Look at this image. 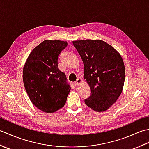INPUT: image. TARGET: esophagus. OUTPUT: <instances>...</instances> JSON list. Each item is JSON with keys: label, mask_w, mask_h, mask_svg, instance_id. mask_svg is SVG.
Segmentation results:
<instances>
[{"label": "esophagus", "mask_w": 149, "mask_h": 149, "mask_svg": "<svg viewBox=\"0 0 149 149\" xmlns=\"http://www.w3.org/2000/svg\"><path fill=\"white\" fill-rule=\"evenodd\" d=\"M81 83H82V79L80 78H78L77 81L75 82V86H79V85H80Z\"/></svg>", "instance_id": "1"}]
</instances>
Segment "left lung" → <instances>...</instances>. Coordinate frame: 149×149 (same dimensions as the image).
Returning <instances> with one entry per match:
<instances>
[{
    "instance_id": "obj_1",
    "label": "left lung",
    "mask_w": 149,
    "mask_h": 149,
    "mask_svg": "<svg viewBox=\"0 0 149 149\" xmlns=\"http://www.w3.org/2000/svg\"><path fill=\"white\" fill-rule=\"evenodd\" d=\"M84 63V79L91 95L86 105L97 112L108 109L121 95L125 81V66L121 55L101 40L73 41Z\"/></svg>"
}]
</instances>
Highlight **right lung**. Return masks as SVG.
<instances>
[{
  "mask_svg": "<svg viewBox=\"0 0 149 149\" xmlns=\"http://www.w3.org/2000/svg\"><path fill=\"white\" fill-rule=\"evenodd\" d=\"M67 42L44 40L36 46L23 68V81L29 99L37 108L52 113L65 106L71 88L58 68L60 52Z\"/></svg>",
  "mask_w": 149,
  "mask_h": 149,
  "instance_id": "1",
  "label": "right lung"
}]
</instances>
